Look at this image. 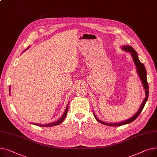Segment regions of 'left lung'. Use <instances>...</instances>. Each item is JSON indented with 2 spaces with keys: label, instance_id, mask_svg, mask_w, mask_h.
<instances>
[{
  "label": "left lung",
  "instance_id": "obj_1",
  "mask_svg": "<svg viewBox=\"0 0 157 157\" xmlns=\"http://www.w3.org/2000/svg\"><path fill=\"white\" fill-rule=\"evenodd\" d=\"M122 49L124 50V51L125 52H129L131 53V56L133 59V61L134 62V64L135 65L136 67V71H137V75H139L141 80V82L143 84V87L145 90V95H146V97L144 99L143 101L141 103V105L140 106L139 109L137 110V112L132 117H131L130 118H128L127 120H125V121H122L121 122H117V123H107V122H104L103 121H100V120H99L96 115L94 113V116L95 117V118L96 119V121L101 123L102 124H104V125H108V126H121V125H125V124H129L132 122H133L134 121H135V120L137 118V117L140 115V114L141 113V112H142V110L146 103L147 101V99H148V93H149V88H148V82H147V75H146V70L145 69V67L144 66V64L140 61L139 59V58H138V55H137V52L131 47V46L128 45H123L122 47H121Z\"/></svg>",
  "mask_w": 157,
  "mask_h": 157
}]
</instances>
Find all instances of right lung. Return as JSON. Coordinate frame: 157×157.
<instances>
[{
	"instance_id": "add662e5",
	"label": "right lung",
	"mask_w": 157,
	"mask_h": 157,
	"mask_svg": "<svg viewBox=\"0 0 157 157\" xmlns=\"http://www.w3.org/2000/svg\"><path fill=\"white\" fill-rule=\"evenodd\" d=\"M10 91H11V87H9V93H10ZM68 103L67 105V106L66 108L65 111H64V112L63 114V115L61 116V117L59 120H58V121H56V122H54L49 123V124H35V123H31V124H32L33 125H37V126H40V127H52V126L58 125L61 124L63 122L64 118H65V117H66V116L67 115V112H68Z\"/></svg>"
}]
</instances>
